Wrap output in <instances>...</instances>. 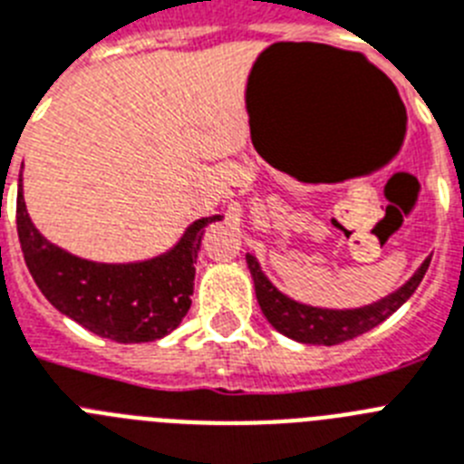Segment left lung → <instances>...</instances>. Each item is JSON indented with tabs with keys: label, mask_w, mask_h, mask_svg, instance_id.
Here are the masks:
<instances>
[{
	"label": "left lung",
	"mask_w": 464,
	"mask_h": 464,
	"mask_svg": "<svg viewBox=\"0 0 464 464\" xmlns=\"http://www.w3.org/2000/svg\"><path fill=\"white\" fill-rule=\"evenodd\" d=\"M430 259L432 256H427L401 287H397L382 299L373 301V304L360 305V308H320V305L289 299L287 294H282L268 280V276L261 271L256 256L249 255V252L245 255L252 280H255L256 301H259L266 320L296 343L308 345H338L378 327L382 320H388L394 310L401 308L411 299V294L416 292L420 280L425 277Z\"/></svg>",
	"instance_id": "left-lung-1"
}]
</instances>
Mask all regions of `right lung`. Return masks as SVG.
<instances>
[{
  "label": "right lung",
  "mask_w": 464,
  "mask_h": 464,
  "mask_svg": "<svg viewBox=\"0 0 464 464\" xmlns=\"http://www.w3.org/2000/svg\"><path fill=\"white\" fill-rule=\"evenodd\" d=\"M224 215L200 217L160 255L128 264L82 259L39 233L27 215L18 175V237L37 287L63 315L116 343H149L168 336L191 308L196 256L205 227Z\"/></svg>",
  "instance_id": "obj_1"
}]
</instances>
